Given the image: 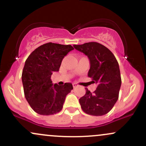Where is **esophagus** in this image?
Listing matches in <instances>:
<instances>
[{"label": "esophagus", "mask_w": 146, "mask_h": 146, "mask_svg": "<svg viewBox=\"0 0 146 146\" xmlns=\"http://www.w3.org/2000/svg\"><path fill=\"white\" fill-rule=\"evenodd\" d=\"M73 88H76V87L78 86V84H75V83H73Z\"/></svg>", "instance_id": "obj_1"}]
</instances>
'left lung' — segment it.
Wrapping results in <instances>:
<instances>
[{
	"mask_svg": "<svg viewBox=\"0 0 146 146\" xmlns=\"http://www.w3.org/2000/svg\"><path fill=\"white\" fill-rule=\"evenodd\" d=\"M73 46L88 56L90 65L88 76L98 84L93 93L86 88V94L79 100L82 109L90 115H104L113 108L119 98L121 79L118 62L108 48L98 42Z\"/></svg>",
	"mask_w": 146,
	"mask_h": 146,
	"instance_id": "left-lung-1",
	"label": "left lung"
}]
</instances>
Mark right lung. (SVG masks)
I'll return each mask as SVG.
<instances>
[{"label": "right lung", "mask_w": 146, "mask_h": 146, "mask_svg": "<svg viewBox=\"0 0 146 146\" xmlns=\"http://www.w3.org/2000/svg\"><path fill=\"white\" fill-rule=\"evenodd\" d=\"M73 49L71 45L48 42L36 48L25 61L22 73L25 97L39 115L59 113L66 96L73 89L71 83L53 85L51 80L53 72L59 71L64 56Z\"/></svg>", "instance_id": "1"}]
</instances>
